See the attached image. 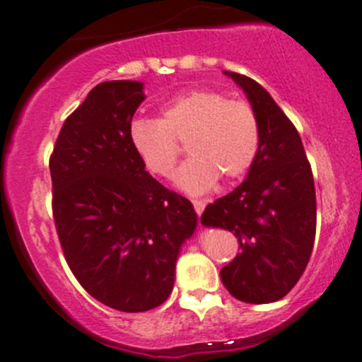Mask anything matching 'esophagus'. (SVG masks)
Here are the masks:
<instances>
[{
  "label": "esophagus",
  "mask_w": 362,
  "mask_h": 362,
  "mask_svg": "<svg viewBox=\"0 0 362 362\" xmlns=\"http://www.w3.org/2000/svg\"><path fill=\"white\" fill-rule=\"evenodd\" d=\"M192 204H194V210H196L197 215L201 216V213L204 211V206H206V203H204V201H192Z\"/></svg>",
  "instance_id": "1"
}]
</instances>
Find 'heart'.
Instances as JSON below:
<instances>
[{
    "instance_id": "obj_1",
    "label": "heart",
    "mask_w": 362,
    "mask_h": 362,
    "mask_svg": "<svg viewBox=\"0 0 362 362\" xmlns=\"http://www.w3.org/2000/svg\"><path fill=\"white\" fill-rule=\"evenodd\" d=\"M130 140L146 168L158 177L173 173L180 154L177 142H185L191 158L175 175V185L201 196L218 178L234 180L251 168L260 149V123L248 102L199 88L166 104L159 119L133 121Z\"/></svg>"
}]
</instances>
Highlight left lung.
Instances as JSON below:
<instances>
[{
    "label": "left lung",
    "instance_id": "left-lung-1",
    "mask_svg": "<svg viewBox=\"0 0 362 362\" xmlns=\"http://www.w3.org/2000/svg\"><path fill=\"white\" fill-rule=\"evenodd\" d=\"M248 97L260 123V149L239 187L208 204L206 227L230 230L241 251L220 271L246 303L277 302L305 271L315 239V189L293 123L255 79L223 71Z\"/></svg>",
    "mask_w": 362,
    "mask_h": 362
}]
</instances>
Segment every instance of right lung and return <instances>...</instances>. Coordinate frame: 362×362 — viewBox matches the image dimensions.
Returning a JSON list of instances; mask_svg holds the SVG:
<instances>
[{"label":"right lung","instance_id":"1","mask_svg":"<svg viewBox=\"0 0 362 362\" xmlns=\"http://www.w3.org/2000/svg\"><path fill=\"white\" fill-rule=\"evenodd\" d=\"M144 83L105 81L62 124L53 154V218L83 288L104 305L146 312L175 283L180 248L194 234L192 203L146 171L130 140Z\"/></svg>","mask_w":362,"mask_h":362}]
</instances>
